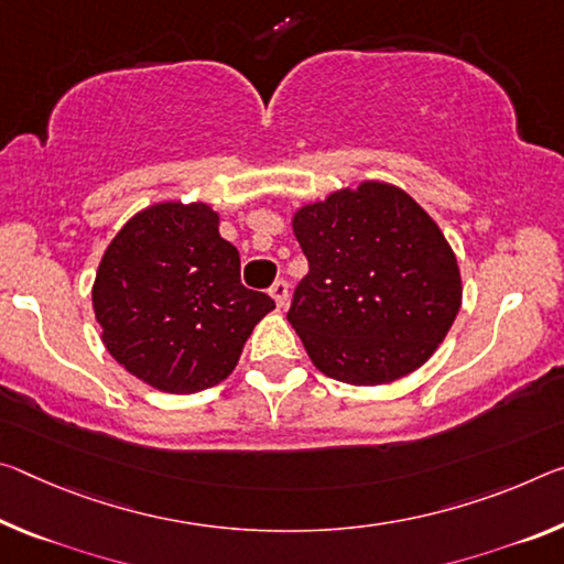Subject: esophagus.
<instances>
[{"label":"esophagus","mask_w":564,"mask_h":564,"mask_svg":"<svg viewBox=\"0 0 564 564\" xmlns=\"http://www.w3.org/2000/svg\"><path fill=\"white\" fill-rule=\"evenodd\" d=\"M268 293H271V299L275 301V306H279V308H283L285 303H289V283H285L283 279L275 281Z\"/></svg>","instance_id":"34e87169"}]
</instances>
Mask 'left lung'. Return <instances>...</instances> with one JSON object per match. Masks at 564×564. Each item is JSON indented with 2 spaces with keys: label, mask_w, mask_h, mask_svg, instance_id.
<instances>
[{
  "label": "left lung",
  "mask_w": 564,
  "mask_h": 564,
  "mask_svg": "<svg viewBox=\"0 0 564 564\" xmlns=\"http://www.w3.org/2000/svg\"><path fill=\"white\" fill-rule=\"evenodd\" d=\"M308 261L289 321L326 377L379 387L432 359L462 308V273L406 191L364 181L293 213Z\"/></svg>",
  "instance_id": "1"
}]
</instances>
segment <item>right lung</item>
<instances>
[{
  "instance_id": "1",
  "label": "right lung",
  "mask_w": 564,
  "mask_h": 564,
  "mask_svg": "<svg viewBox=\"0 0 564 564\" xmlns=\"http://www.w3.org/2000/svg\"><path fill=\"white\" fill-rule=\"evenodd\" d=\"M208 203L165 200L135 213L93 283L100 338L148 387L195 394L230 377L275 303L240 283V256Z\"/></svg>"
}]
</instances>
